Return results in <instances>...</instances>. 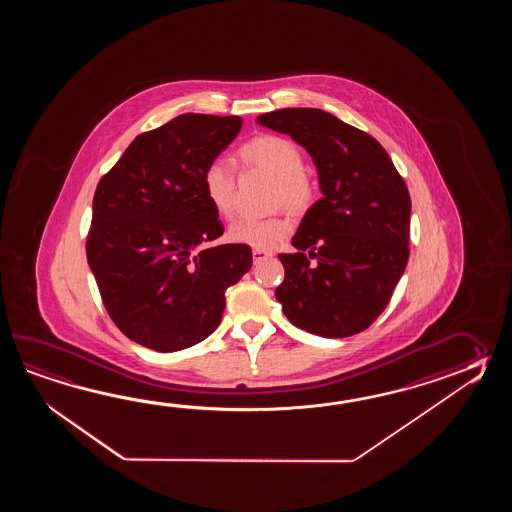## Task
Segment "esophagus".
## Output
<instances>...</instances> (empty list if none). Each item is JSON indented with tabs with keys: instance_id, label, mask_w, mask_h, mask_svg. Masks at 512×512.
<instances>
[{
	"instance_id": "34e87169",
	"label": "esophagus",
	"mask_w": 512,
	"mask_h": 512,
	"mask_svg": "<svg viewBox=\"0 0 512 512\" xmlns=\"http://www.w3.org/2000/svg\"><path fill=\"white\" fill-rule=\"evenodd\" d=\"M272 252L269 251H261V249H254L252 251V260L254 263H260V261L267 260V258H271Z\"/></svg>"
}]
</instances>
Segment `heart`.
Returning <instances> with one entry per match:
<instances>
[{
    "mask_svg": "<svg viewBox=\"0 0 512 512\" xmlns=\"http://www.w3.org/2000/svg\"><path fill=\"white\" fill-rule=\"evenodd\" d=\"M241 163L258 168L276 179L274 201L283 203L293 212L309 207L313 188L304 175V155L291 139L280 135H260L240 148ZM203 194L210 207L221 218H230L234 212V172L223 161H212L201 175ZM291 232V221L283 216L271 218H238L229 227V238L234 243L252 249L269 251Z\"/></svg>",
    "mask_w": 512,
    "mask_h": 512,
    "instance_id": "heart-1",
    "label": "heart"
}]
</instances>
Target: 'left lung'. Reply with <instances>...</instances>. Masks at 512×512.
<instances>
[{
    "label": "left lung",
    "instance_id": "left-lung-1",
    "mask_svg": "<svg viewBox=\"0 0 512 512\" xmlns=\"http://www.w3.org/2000/svg\"><path fill=\"white\" fill-rule=\"evenodd\" d=\"M256 122L304 146L322 192L293 236L298 252L278 256L283 315L318 337L357 335L384 311L408 263L412 201L403 177L371 135L324 109H278Z\"/></svg>",
    "mask_w": 512,
    "mask_h": 512
}]
</instances>
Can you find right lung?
<instances>
[{
	"mask_svg": "<svg viewBox=\"0 0 512 512\" xmlns=\"http://www.w3.org/2000/svg\"><path fill=\"white\" fill-rule=\"evenodd\" d=\"M241 126L183 113L135 137L98 183L87 263L111 320L144 348L172 353L212 335L225 291L252 267L247 245L210 247L223 225L201 186Z\"/></svg>",
	"mask_w": 512,
	"mask_h": 512,
	"instance_id": "right-lung-1",
	"label": "right lung"
}]
</instances>
